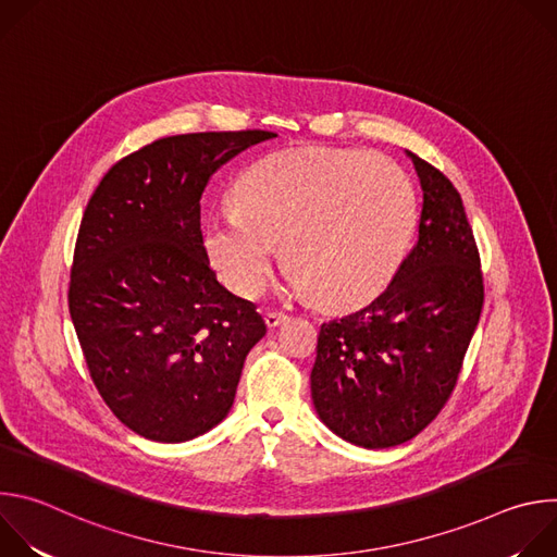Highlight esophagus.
I'll use <instances>...</instances> for the list:
<instances>
[{"mask_svg": "<svg viewBox=\"0 0 557 557\" xmlns=\"http://www.w3.org/2000/svg\"><path fill=\"white\" fill-rule=\"evenodd\" d=\"M286 320H288V314H284V312H267V314H264V322H267L269 329L282 326Z\"/></svg>", "mask_w": 557, "mask_h": 557, "instance_id": "esophagus-1", "label": "esophagus"}]
</instances>
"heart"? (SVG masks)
I'll use <instances>...</instances> for the list:
<instances>
[{"label":"heart","instance_id":"heart-1","mask_svg":"<svg viewBox=\"0 0 557 557\" xmlns=\"http://www.w3.org/2000/svg\"><path fill=\"white\" fill-rule=\"evenodd\" d=\"M237 205L213 211L205 251L222 282L256 295L282 243L286 282L326 310L376 297L417 228L408 174L387 158L299 147L264 156L237 183Z\"/></svg>","mask_w":557,"mask_h":557}]
</instances>
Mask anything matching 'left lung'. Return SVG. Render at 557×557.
<instances>
[{"label":"left lung","mask_w":557,"mask_h":557,"mask_svg":"<svg viewBox=\"0 0 557 557\" xmlns=\"http://www.w3.org/2000/svg\"><path fill=\"white\" fill-rule=\"evenodd\" d=\"M406 153L423 189L417 247L372 304L322 324L310 372L317 417L366 449L401 445L436 419L485 299L460 194Z\"/></svg>","instance_id":"obj_1"}]
</instances>
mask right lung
<instances>
[{
	"instance_id": "1",
	"label": "right lung",
	"mask_w": 557,
	"mask_h": 557,
	"mask_svg": "<svg viewBox=\"0 0 557 557\" xmlns=\"http://www.w3.org/2000/svg\"><path fill=\"white\" fill-rule=\"evenodd\" d=\"M277 134H181L125 156L78 228L70 317L114 417L156 443L191 441L226 419L267 324L209 267L200 198L233 156Z\"/></svg>"
}]
</instances>
